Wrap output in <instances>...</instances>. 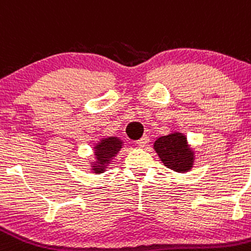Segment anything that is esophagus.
I'll list each match as a JSON object with an SVG mask.
<instances>
[{
	"label": "esophagus",
	"mask_w": 251,
	"mask_h": 251,
	"mask_svg": "<svg viewBox=\"0 0 251 251\" xmlns=\"http://www.w3.org/2000/svg\"><path fill=\"white\" fill-rule=\"evenodd\" d=\"M148 142H149V137H148V135H143V137H142L141 139H139V141H137V146H139V147H142V148H144V147H146L147 144H148Z\"/></svg>",
	"instance_id": "obj_1"
}]
</instances>
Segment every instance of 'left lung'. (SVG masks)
Masks as SVG:
<instances>
[{"mask_svg":"<svg viewBox=\"0 0 251 251\" xmlns=\"http://www.w3.org/2000/svg\"><path fill=\"white\" fill-rule=\"evenodd\" d=\"M154 149L164 163L172 171L188 172L193 164V153L187 144V139L180 133L158 138L154 143Z\"/></svg>","mask_w":251,"mask_h":251,"instance_id":"1","label":"left lung"}]
</instances>
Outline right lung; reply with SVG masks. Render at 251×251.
Wrapping results in <instances>:
<instances>
[{"mask_svg":"<svg viewBox=\"0 0 251 251\" xmlns=\"http://www.w3.org/2000/svg\"><path fill=\"white\" fill-rule=\"evenodd\" d=\"M122 148V142L117 138H107L100 141L98 146L94 147V153L97 155L98 164L93 168L94 173H102L110 159L116 155Z\"/></svg>","mask_w":251,"mask_h":251,"instance_id":"add662e5","label":"right lung"}]
</instances>
